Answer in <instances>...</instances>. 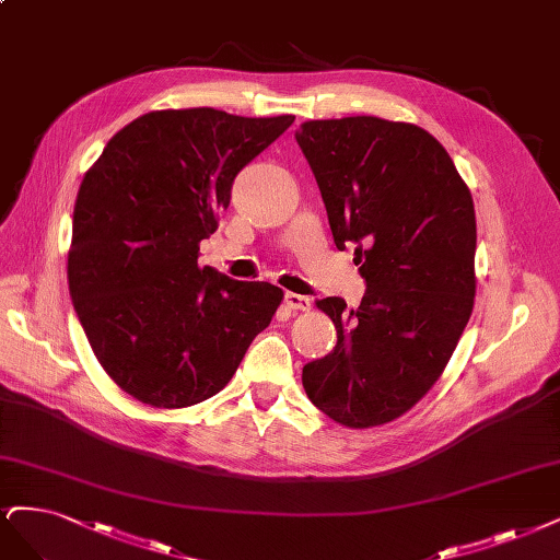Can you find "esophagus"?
<instances>
[{
  "label": "esophagus",
  "mask_w": 560,
  "mask_h": 560,
  "mask_svg": "<svg viewBox=\"0 0 560 560\" xmlns=\"http://www.w3.org/2000/svg\"><path fill=\"white\" fill-rule=\"evenodd\" d=\"M284 303H287L289 311H294V313L311 311V305H313L311 299L301 296V294H294V292H287V294H284Z\"/></svg>",
  "instance_id": "obj_1"
}]
</instances>
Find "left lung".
Here are the masks:
<instances>
[{
  "instance_id": "left-lung-1",
  "label": "left lung",
  "mask_w": 560,
  "mask_h": 560,
  "mask_svg": "<svg viewBox=\"0 0 560 560\" xmlns=\"http://www.w3.org/2000/svg\"><path fill=\"white\" fill-rule=\"evenodd\" d=\"M296 141L336 247L357 245L369 284L354 311L338 296L315 303L338 342L303 365V389L347 429L382 427L429 394L472 315V195L447 150L410 122L307 120Z\"/></svg>"
}]
</instances>
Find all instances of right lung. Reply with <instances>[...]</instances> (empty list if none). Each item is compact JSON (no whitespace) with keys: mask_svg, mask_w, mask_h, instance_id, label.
Returning a JSON list of instances; mask_svg holds the SVG:
<instances>
[{"mask_svg":"<svg viewBox=\"0 0 560 560\" xmlns=\"http://www.w3.org/2000/svg\"><path fill=\"white\" fill-rule=\"evenodd\" d=\"M294 122L218 108L150 110L83 176L67 259L69 294L96 361L152 408L215 396L284 292L199 266L236 173Z\"/></svg>","mask_w":560,"mask_h":560,"instance_id":"add662e5","label":"right lung"}]
</instances>
